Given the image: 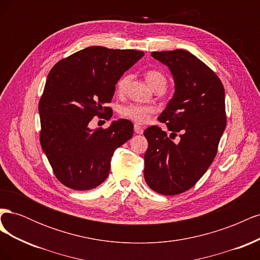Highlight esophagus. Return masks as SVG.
<instances>
[{"label":"esophagus","instance_id":"1","mask_svg":"<svg viewBox=\"0 0 260 260\" xmlns=\"http://www.w3.org/2000/svg\"><path fill=\"white\" fill-rule=\"evenodd\" d=\"M135 132L138 133V135H142V133H143V128L140 127L139 124H135Z\"/></svg>","mask_w":260,"mask_h":260}]
</instances>
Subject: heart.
<instances>
[{
  "instance_id": "obj_1",
  "label": "heart",
  "mask_w": 260,
  "mask_h": 260,
  "mask_svg": "<svg viewBox=\"0 0 260 260\" xmlns=\"http://www.w3.org/2000/svg\"><path fill=\"white\" fill-rule=\"evenodd\" d=\"M145 79H146L147 83L151 85L153 89H155L156 86H158V85L166 86V83H167L165 76L161 73L157 72V70H148V72H146ZM129 81H130L129 74H124L123 76H121L116 84L117 92L119 94H123L125 92V90H127ZM155 112H156V109L154 106L129 104L127 106L121 107L120 115L133 122L142 124V123L147 122L149 118H151V116Z\"/></svg>"
}]
</instances>
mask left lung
Masks as SVG:
<instances>
[{
    "instance_id": "obj_1",
    "label": "left lung",
    "mask_w": 260,
    "mask_h": 260,
    "mask_svg": "<svg viewBox=\"0 0 260 260\" xmlns=\"http://www.w3.org/2000/svg\"><path fill=\"white\" fill-rule=\"evenodd\" d=\"M174 77L175 93L158 119L175 143L157 125L144 136V179L153 191L177 195L191 188L207 171L216 157L226 124L224 89L218 76L195 55L184 50L153 52Z\"/></svg>"
}]
</instances>
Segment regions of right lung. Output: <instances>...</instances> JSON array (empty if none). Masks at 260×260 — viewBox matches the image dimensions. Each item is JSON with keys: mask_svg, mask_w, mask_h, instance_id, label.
<instances>
[{"mask_svg": "<svg viewBox=\"0 0 260 260\" xmlns=\"http://www.w3.org/2000/svg\"><path fill=\"white\" fill-rule=\"evenodd\" d=\"M143 56L136 50L90 46L51 69L39 103L40 143L67 187L86 191L103 183L115 149L132 138L133 123L127 119L96 130L89 122L111 109L104 104L112 101L117 81Z\"/></svg>", "mask_w": 260, "mask_h": 260, "instance_id": "right-lung-1", "label": "right lung"}]
</instances>
